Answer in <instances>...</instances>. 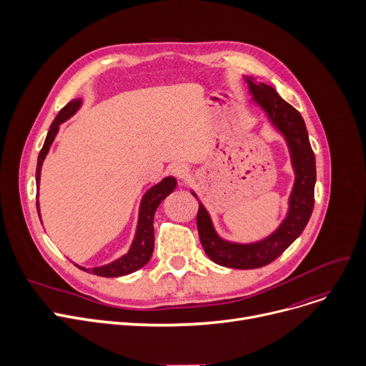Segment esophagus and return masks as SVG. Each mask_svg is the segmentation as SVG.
<instances>
[{
  "label": "esophagus",
  "instance_id": "obj_1",
  "mask_svg": "<svg viewBox=\"0 0 366 366\" xmlns=\"http://www.w3.org/2000/svg\"><path fill=\"white\" fill-rule=\"evenodd\" d=\"M172 173H173V175H175L178 179L184 181V179L188 177L189 169H188V166L184 164V163H177V164H173Z\"/></svg>",
  "mask_w": 366,
  "mask_h": 366
}]
</instances>
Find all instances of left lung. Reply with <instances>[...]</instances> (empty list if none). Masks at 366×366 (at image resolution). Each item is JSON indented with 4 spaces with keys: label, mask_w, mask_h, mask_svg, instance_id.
Here are the masks:
<instances>
[{
    "label": "left lung",
    "mask_w": 366,
    "mask_h": 366,
    "mask_svg": "<svg viewBox=\"0 0 366 366\" xmlns=\"http://www.w3.org/2000/svg\"><path fill=\"white\" fill-rule=\"evenodd\" d=\"M246 81L254 94V101L267 112L268 119L282 132L290 147L295 170V184L286 219L270 237L251 244L229 243L219 239L206 209L199 203L197 229L206 255L222 267L239 268V270L270 264L294 243L312 217L316 184L315 152L301 114L283 101L273 87L262 83L257 84L251 79H246ZM193 196L197 197L194 193Z\"/></svg>",
    "instance_id": "left-lung-1"
}]
</instances>
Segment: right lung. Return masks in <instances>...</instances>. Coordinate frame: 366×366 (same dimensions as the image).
<instances>
[{"label": "right lung", "mask_w": 366, "mask_h": 366, "mask_svg": "<svg viewBox=\"0 0 366 366\" xmlns=\"http://www.w3.org/2000/svg\"><path fill=\"white\" fill-rule=\"evenodd\" d=\"M80 105H81L80 99H72L59 111V114L56 115L54 122L51 123L47 137H46V141H44V145L40 151V156H38V162H36V172H35L36 185L40 184L41 164L47 156V152L50 149V145L56 137L57 130H59V124L64 123L65 120H68L71 115L80 108ZM175 187H177V179L172 177H167L157 185L149 188L144 194L141 207H139V221H138L137 234H134L133 243L126 255H123L119 259H115L111 264L102 265V267L89 268V270L84 267H79V268H81V270H84L87 273L101 276V277H120V276L130 274L133 272L139 270V268H142L149 261L152 251H154V227H152L154 214H156V209L159 207V204L172 193L173 189H175ZM36 210H38V203H36ZM38 215H40V212H38Z\"/></svg>", "instance_id": "1"}]
</instances>
